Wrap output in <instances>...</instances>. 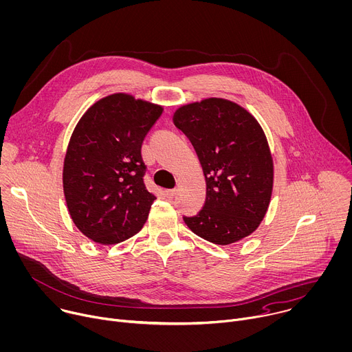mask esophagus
<instances>
[{"instance_id":"1","label":"esophagus","mask_w":352,"mask_h":352,"mask_svg":"<svg viewBox=\"0 0 352 352\" xmlns=\"http://www.w3.org/2000/svg\"><path fill=\"white\" fill-rule=\"evenodd\" d=\"M164 195H166V197L171 199V197H174L177 195V190L175 189H167V190H164Z\"/></svg>"}]
</instances>
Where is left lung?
I'll list each match as a JSON object with an SVG mask.
<instances>
[{"mask_svg": "<svg viewBox=\"0 0 352 352\" xmlns=\"http://www.w3.org/2000/svg\"><path fill=\"white\" fill-rule=\"evenodd\" d=\"M173 122L192 142L206 178V201L188 228L214 245H230L264 219L274 186L267 137L245 107L207 98L178 107Z\"/></svg>", "mask_w": 352, "mask_h": 352, "instance_id": "8db88e82", "label": "left lung"}]
</instances>
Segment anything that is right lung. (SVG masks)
Returning <instances> with one entry per match:
<instances>
[{
    "instance_id": "add662e5",
    "label": "right lung",
    "mask_w": 352,
    "mask_h": 352,
    "mask_svg": "<svg viewBox=\"0 0 352 352\" xmlns=\"http://www.w3.org/2000/svg\"><path fill=\"white\" fill-rule=\"evenodd\" d=\"M163 106L129 94L95 102L77 123L63 163L69 214L82 235L116 245L138 233L155 195L144 184L142 142Z\"/></svg>"
}]
</instances>
